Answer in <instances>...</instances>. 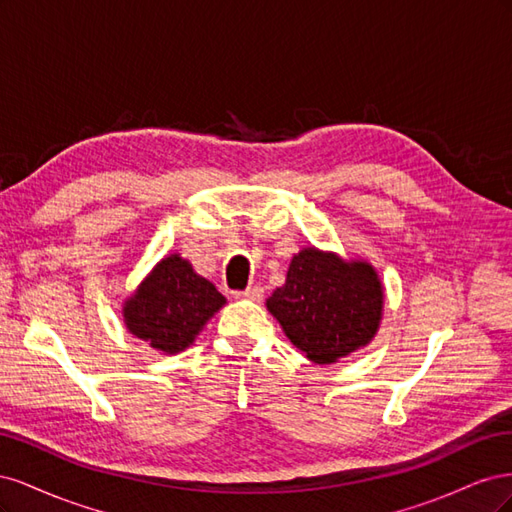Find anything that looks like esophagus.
<instances>
[{"label":"esophagus","instance_id":"1","mask_svg":"<svg viewBox=\"0 0 512 512\" xmlns=\"http://www.w3.org/2000/svg\"><path fill=\"white\" fill-rule=\"evenodd\" d=\"M232 294H235L237 299L258 301V299H262V288H260V286H247L245 290H237V292H232Z\"/></svg>","mask_w":512,"mask_h":512}]
</instances>
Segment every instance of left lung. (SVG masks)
<instances>
[{
	"instance_id": "obj_1",
	"label": "left lung",
	"mask_w": 512,
	"mask_h": 512,
	"mask_svg": "<svg viewBox=\"0 0 512 512\" xmlns=\"http://www.w3.org/2000/svg\"><path fill=\"white\" fill-rule=\"evenodd\" d=\"M267 307L307 359L333 363L376 335L382 286L367 262H344L307 247L292 258L286 284Z\"/></svg>"
}]
</instances>
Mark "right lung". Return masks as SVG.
<instances>
[{
	"label": "right lung",
	"instance_id": "obj_1",
	"mask_svg": "<svg viewBox=\"0 0 512 512\" xmlns=\"http://www.w3.org/2000/svg\"><path fill=\"white\" fill-rule=\"evenodd\" d=\"M226 299L209 280L194 273L188 260L173 254L136 290L123 307L132 335L151 348L175 354L188 348L203 324Z\"/></svg>",
	"mask_w": 512,
	"mask_h": 512
}]
</instances>
